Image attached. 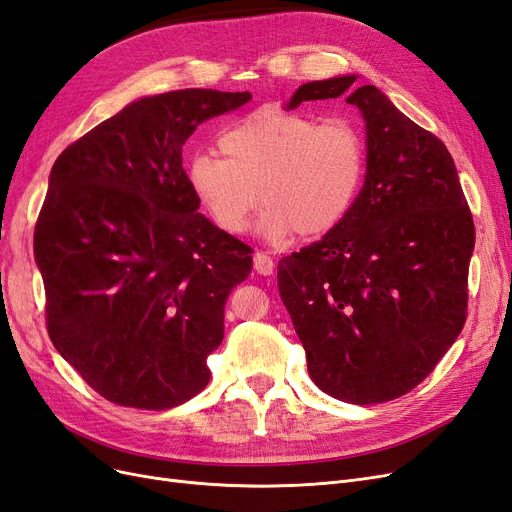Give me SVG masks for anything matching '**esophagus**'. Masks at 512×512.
<instances>
[{
    "label": "esophagus",
    "mask_w": 512,
    "mask_h": 512,
    "mask_svg": "<svg viewBox=\"0 0 512 512\" xmlns=\"http://www.w3.org/2000/svg\"><path fill=\"white\" fill-rule=\"evenodd\" d=\"M254 269L260 275H273L275 273V260L269 254L256 252L254 254Z\"/></svg>",
    "instance_id": "esophagus-1"
}]
</instances>
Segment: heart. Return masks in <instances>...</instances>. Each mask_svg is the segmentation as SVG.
I'll use <instances>...</instances> for the list:
<instances>
[{
	"instance_id": "1",
	"label": "heart",
	"mask_w": 512,
	"mask_h": 512,
	"mask_svg": "<svg viewBox=\"0 0 512 512\" xmlns=\"http://www.w3.org/2000/svg\"><path fill=\"white\" fill-rule=\"evenodd\" d=\"M220 154L199 152L186 180L222 231L239 235L258 203L260 233L286 241L334 231L354 207L366 175V144L351 120H322L279 105L245 114L218 137Z\"/></svg>"
}]
</instances>
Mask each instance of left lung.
<instances>
[{
    "instance_id": "left-lung-1",
    "label": "left lung",
    "mask_w": 512,
    "mask_h": 512,
    "mask_svg": "<svg viewBox=\"0 0 512 512\" xmlns=\"http://www.w3.org/2000/svg\"><path fill=\"white\" fill-rule=\"evenodd\" d=\"M356 80L307 82L288 101L347 95L366 122V175L334 231L279 260L277 286L313 383L377 404L424 381L462 332L474 222L447 146Z\"/></svg>"
}]
</instances>
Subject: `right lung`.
Segmentation results:
<instances>
[{
    "label": "right lung",
    "instance_id": "obj_1",
    "mask_svg": "<svg viewBox=\"0 0 512 512\" xmlns=\"http://www.w3.org/2000/svg\"><path fill=\"white\" fill-rule=\"evenodd\" d=\"M252 95L184 88L129 103L52 165L33 254L52 345L97 394L165 411L209 381L252 248L199 214L182 146Z\"/></svg>",
    "mask_w": 512,
    "mask_h": 512
}]
</instances>
